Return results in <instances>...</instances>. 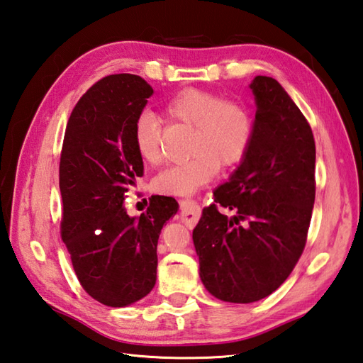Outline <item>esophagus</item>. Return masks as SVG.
<instances>
[{
  "instance_id": "obj_1",
  "label": "esophagus",
  "mask_w": 363,
  "mask_h": 363,
  "mask_svg": "<svg viewBox=\"0 0 363 363\" xmlns=\"http://www.w3.org/2000/svg\"><path fill=\"white\" fill-rule=\"evenodd\" d=\"M200 206L197 202L191 199L180 200V219L186 225V227L192 228L200 219Z\"/></svg>"
}]
</instances>
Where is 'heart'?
I'll return each instance as SVG.
<instances>
[{"instance_id":"1","label":"heart","mask_w":363,"mask_h":363,"mask_svg":"<svg viewBox=\"0 0 363 363\" xmlns=\"http://www.w3.org/2000/svg\"><path fill=\"white\" fill-rule=\"evenodd\" d=\"M163 116L171 125L191 127L188 154L192 157L155 177L154 189L161 194H191L211 180L220 164L239 163L253 141L252 111L244 102L227 99L219 93L186 88L164 102ZM132 140L144 163H161L163 121L150 111H143L133 121Z\"/></svg>"}]
</instances>
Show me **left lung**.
Masks as SVG:
<instances>
[{
	"label": "left lung",
	"instance_id": "left-lung-1",
	"mask_svg": "<svg viewBox=\"0 0 363 363\" xmlns=\"http://www.w3.org/2000/svg\"><path fill=\"white\" fill-rule=\"evenodd\" d=\"M250 88L253 141L192 231L203 286L228 303L262 300L284 283L303 255L315 200L308 119L275 79L256 76ZM222 207L237 211L235 221Z\"/></svg>",
	"mask_w": 363,
	"mask_h": 363
}]
</instances>
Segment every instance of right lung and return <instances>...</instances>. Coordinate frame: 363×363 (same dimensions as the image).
I'll list each match as a JSON object with an SVG mask.
<instances>
[{
    "instance_id": "add662e5",
    "label": "right lung",
    "mask_w": 363,
    "mask_h": 363,
    "mask_svg": "<svg viewBox=\"0 0 363 363\" xmlns=\"http://www.w3.org/2000/svg\"><path fill=\"white\" fill-rule=\"evenodd\" d=\"M152 94L154 88L140 76H106L77 101L63 138L60 236L80 286L111 308H124L154 289L160 231L179 209L175 199L164 196H152L140 219L123 206L143 175L132 127Z\"/></svg>"
}]
</instances>
